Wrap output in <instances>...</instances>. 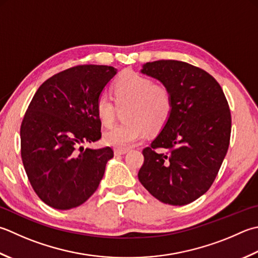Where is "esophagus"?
Listing matches in <instances>:
<instances>
[{
    "label": "esophagus",
    "instance_id": "obj_1",
    "mask_svg": "<svg viewBox=\"0 0 258 258\" xmlns=\"http://www.w3.org/2000/svg\"><path fill=\"white\" fill-rule=\"evenodd\" d=\"M127 152H128V150H126V149H115L114 150L115 155H123V154L127 153Z\"/></svg>",
    "mask_w": 258,
    "mask_h": 258
}]
</instances>
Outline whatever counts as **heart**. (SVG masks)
<instances>
[{
    "instance_id": "heart-1",
    "label": "heart",
    "mask_w": 258,
    "mask_h": 258,
    "mask_svg": "<svg viewBox=\"0 0 258 258\" xmlns=\"http://www.w3.org/2000/svg\"><path fill=\"white\" fill-rule=\"evenodd\" d=\"M117 105L130 104L125 112L127 122L114 126L104 134V142L116 149H128L141 142L148 135L149 128L163 127L173 109L170 90L162 85H154L152 79L139 73L126 70L113 85ZM96 115L105 126L115 120V105L112 96L100 93L95 104Z\"/></svg>"
}]
</instances>
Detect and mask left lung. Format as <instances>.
Returning a JSON list of instances; mask_svg holds the SVG:
<instances>
[{
    "mask_svg": "<svg viewBox=\"0 0 258 258\" xmlns=\"http://www.w3.org/2000/svg\"><path fill=\"white\" fill-rule=\"evenodd\" d=\"M141 73L170 90L173 109L161 133L143 150L139 180L164 204L188 205L214 183L228 151L231 116L217 80L178 60L143 64Z\"/></svg>",
    "mask_w": 258,
    "mask_h": 258,
    "instance_id": "1",
    "label": "left lung"
}]
</instances>
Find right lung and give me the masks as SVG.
Returning <instances> with one entry per match:
<instances>
[{"label":"right lung","mask_w":258,"mask_h":258,"mask_svg":"<svg viewBox=\"0 0 258 258\" xmlns=\"http://www.w3.org/2000/svg\"><path fill=\"white\" fill-rule=\"evenodd\" d=\"M117 73L114 67L80 64L40 86L20 130L21 158L34 192L54 209L84 204L103 179L112 148L84 149L102 138L96 115L98 95Z\"/></svg>","instance_id":"1"}]
</instances>
